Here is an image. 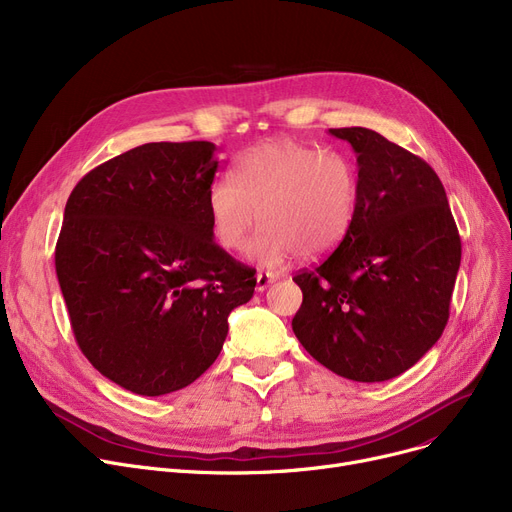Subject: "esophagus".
<instances>
[{
    "label": "esophagus",
    "instance_id": "1",
    "mask_svg": "<svg viewBox=\"0 0 512 512\" xmlns=\"http://www.w3.org/2000/svg\"><path fill=\"white\" fill-rule=\"evenodd\" d=\"M274 282H276V276H274V274H270V272H259V274L255 276V290H257V292H263L267 286L274 284Z\"/></svg>",
    "mask_w": 512,
    "mask_h": 512
}]
</instances>
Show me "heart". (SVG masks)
Instances as JSON below:
<instances>
[{"label": "heart", "mask_w": 512, "mask_h": 512, "mask_svg": "<svg viewBox=\"0 0 512 512\" xmlns=\"http://www.w3.org/2000/svg\"><path fill=\"white\" fill-rule=\"evenodd\" d=\"M228 176L207 188V213L215 240L240 251L251 230L263 228L249 245V259L278 267L301 255L332 253L351 228L361 184L351 157L317 147L272 139L242 153Z\"/></svg>", "instance_id": "obj_1"}]
</instances>
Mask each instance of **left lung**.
<instances>
[{
	"instance_id": "1",
	"label": "left lung",
	"mask_w": 512,
	"mask_h": 512,
	"mask_svg": "<svg viewBox=\"0 0 512 512\" xmlns=\"http://www.w3.org/2000/svg\"><path fill=\"white\" fill-rule=\"evenodd\" d=\"M351 143L361 195L338 249L294 276L303 305L292 330L305 351L353 382H386L442 336L461 238L429 164L380 132L330 128Z\"/></svg>"
}]
</instances>
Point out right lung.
I'll list each match as a JSON object with an SVG mask.
<instances>
[{"label": "right lung", "instance_id": "1", "mask_svg": "<svg viewBox=\"0 0 512 512\" xmlns=\"http://www.w3.org/2000/svg\"><path fill=\"white\" fill-rule=\"evenodd\" d=\"M215 145L147 143L91 170L68 197L56 272L80 351L141 396L193 384L218 359L251 267L215 245Z\"/></svg>", "mask_w": 512, "mask_h": 512}]
</instances>
